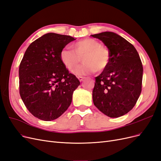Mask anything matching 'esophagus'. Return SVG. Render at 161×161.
<instances>
[{
    "mask_svg": "<svg viewBox=\"0 0 161 161\" xmlns=\"http://www.w3.org/2000/svg\"><path fill=\"white\" fill-rule=\"evenodd\" d=\"M85 79V77H83V76H79V77H78V79L79 80V81H80V82L83 81Z\"/></svg>",
    "mask_w": 161,
    "mask_h": 161,
    "instance_id": "34e87169",
    "label": "esophagus"
}]
</instances>
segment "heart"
Wrapping results in <instances>:
<instances>
[{"instance_id":"obj_1","label":"heart","mask_w":161,"mask_h":161,"mask_svg":"<svg viewBox=\"0 0 161 161\" xmlns=\"http://www.w3.org/2000/svg\"><path fill=\"white\" fill-rule=\"evenodd\" d=\"M72 48V50L64 49L60 53L62 63L70 72H74L79 68L82 59L84 64L76 70L78 75L102 72L109 64L111 53L108 48L101 46L95 39H83L73 43Z\"/></svg>"}]
</instances>
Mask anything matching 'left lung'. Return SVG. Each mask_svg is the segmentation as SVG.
I'll return each instance as SVG.
<instances>
[{"label": "left lung", "instance_id": "left-lung-1", "mask_svg": "<svg viewBox=\"0 0 161 161\" xmlns=\"http://www.w3.org/2000/svg\"><path fill=\"white\" fill-rule=\"evenodd\" d=\"M108 47L109 66L98 76L92 91L96 108L110 118H118L133 109L142 91L143 67L134 46L122 37L105 31L91 35Z\"/></svg>", "mask_w": 161, "mask_h": 161}]
</instances>
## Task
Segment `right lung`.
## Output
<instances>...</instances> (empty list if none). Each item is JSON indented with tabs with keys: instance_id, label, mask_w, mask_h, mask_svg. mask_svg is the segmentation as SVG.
<instances>
[{
	"instance_id": "1",
	"label": "right lung",
	"mask_w": 161,
	"mask_h": 161,
	"mask_svg": "<svg viewBox=\"0 0 161 161\" xmlns=\"http://www.w3.org/2000/svg\"><path fill=\"white\" fill-rule=\"evenodd\" d=\"M75 39L48 33L29 46L19 65V93L28 111L43 120L56 119L70 106L80 85L60 60V53Z\"/></svg>"
}]
</instances>
